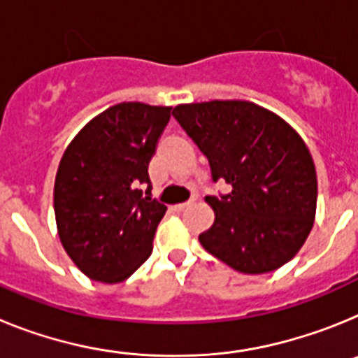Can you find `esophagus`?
I'll return each instance as SVG.
<instances>
[{
  "label": "esophagus",
  "mask_w": 358,
  "mask_h": 358,
  "mask_svg": "<svg viewBox=\"0 0 358 358\" xmlns=\"http://www.w3.org/2000/svg\"><path fill=\"white\" fill-rule=\"evenodd\" d=\"M194 206V201H188V202H181V204H176L173 206V211H185L188 210V208Z\"/></svg>",
  "instance_id": "1"
}]
</instances>
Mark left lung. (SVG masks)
Here are the masks:
<instances>
[{"instance_id":"obj_1","label":"left lung","mask_w":358,"mask_h":358,"mask_svg":"<svg viewBox=\"0 0 358 358\" xmlns=\"http://www.w3.org/2000/svg\"><path fill=\"white\" fill-rule=\"evenodd\" d=\"M172 115L208 157L215 222L199 235L210 255L243 274L276 271L303 248L315 220L317 176L303 138L273 110L248 100L181 103Z\"/></svg>"}]
</instances>
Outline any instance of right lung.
Wrapping results in <instances>:
<instances>
[{
	"instance_id": "add662e5",
	"label": "right lung",
	"mask_w": 358,
	"mask_h": 358,
	"mask_svg": "<svg viewBox=\"0 0 358 358\" xmlns=\"http://www.w3.org/2000/svg\"><path fill=\"white\" fill-rule=\"evenodd\" d=\"M170 109L116 103L85 123L62 154L53 186L57 233L90 280L120 283L150 256L166 206L150 199L148 163Z\"/></svg>"
}]
</instances>
